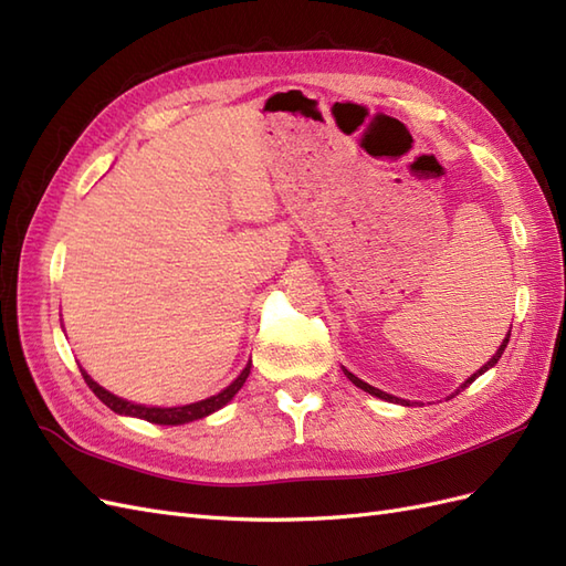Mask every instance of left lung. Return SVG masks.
Segmentation results:
<instances>
[{"instance_id": "left-lung-1", "label": "left lung", "mask_w": 566, "mask_h": 566, "mask_svg": "<svg viewBox=\"0 0 566 566\" xmlns=\"http://www.w3.org/2000/svg\"><path fill=\"white\" fill-rule=\"evenodd\" d=\"M507 342H510V334L505 336V342H503V344H500V348H497V353L493 355V358H491V360H489L486 365H483V367L479 369V373H476L474 377H470V379H467V381H464V384L460 386V389H464V386H470V384H472V381H474V379H476L479 375H483V373H486V369H489V367H493V365H495V363L500 360V355H503V350L507 348ZM344 373L348 375V379H350V381H353L355 386H358V389H363V391H367V394H373V396H377V398H384V400H398V398H394V396H389V394H384V391L375 389V386H369V384H365L363 379H358V377H355V375H350V373H348V369H344ZM460 389H458L455 394H460ZM400 402H406V400H400ZM408 406H410V402H408Z\"/></svg>"}]
</instances>
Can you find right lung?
<instances>
[{"label":"right lung","instance_id":"1","mask_svg":"<svg viewBox=\"0 0 566 566\" xmlns=\"http://www.w3.org/2000/svg\"><path fill=\"white\" fill-rule=\"evenodd\" d=\"M83 373V379L85 384L90 386V389L94 391V396L99 398L104 406H108L113 412L118 415H130V417H139V419H147V422H154V424H185V422H191V419H201L206 415H211L216 410H220L222 406H228V402L234 398V394L244 386L249 373H251V363L244 367V373H241L228 389L220 391L218 396H211L206 400H199V402H191V406H182V408H147V406H135V402H127L118 396L108 394L106 389H102L99 384H96L85 369H80Z\"/></svg>","mask_w":566,"mask_h":566}]
</instances>
